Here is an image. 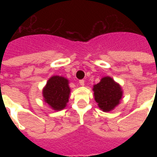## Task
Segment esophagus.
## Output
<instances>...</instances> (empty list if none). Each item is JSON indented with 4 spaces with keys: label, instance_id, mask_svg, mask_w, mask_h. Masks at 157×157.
<instances>
[{
    "label": "esophagus",
    "instance_id": "obj_1",
    "mask_svg": "<svg viewBox=\"0 0 157 157\" xmlns=\"http://www.w3.org/2000/svg\"><path fill=\"white\" fill-rule=\"evenodd\" d=\"M79 83H80V85H81V86H85V81H84V80H81V81H79Z\"/></svg>",
    "mask_w": 157,
    "mask_h": 157
}]
</instances>
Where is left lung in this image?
Wrapping results in <instances>:
<instances>
[{"mask_svg":"<svg viewBox=\"0 0 157 157\" xmlns=\"http://www.w3.org/2000/svg\"><path fill=\"white\" fill-rule=\"evenodd\" d=\"M94 100L103 112H111L121 103L123 90L121 85L110 76H104L93 87Z\"/></svg>","mask_w":157,"mask_h":157,"instance_id":"8db88e82","label":"left lung"}]
</instances>
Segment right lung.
<instances>
[{
    "mask_svg": "<svg viewBox=\"0 0 157 157\" xmlns=\"http://www.w3.org/2000/svg\"><path fill=\"white\" fill-rule=\"evenodd\" d=\"M70 93L68 80L62 76H51L42 90L44 102L54 111H61L66 107Z\"/></svg>",
    "mask_w": 157,
    "mask_h": 157,
    "instance_id": "right-lung-1",
    "label": "right lung"
}]
</instances>
